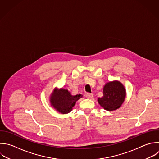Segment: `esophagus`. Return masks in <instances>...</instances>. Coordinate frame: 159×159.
<instances>
[{
  "label": "esophagus",
  "mask_w": 159,
  "mask_h": 159,
  "mask_svg": "<svg viewBox=\"0 0 159 159\" xmlns=\"http://www.w3.org/2000/svg\"><path fill=\"white\" fill-rule=\"evenodd\" d=\"M85 96H86V98H88V99H92L93 98V94H91V93H86Z\"/></svg>",
  "instance_id": "34e87169"
}]
</instances>
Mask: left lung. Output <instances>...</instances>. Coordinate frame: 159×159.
I'll return each instance as SVG.
<instances>
[{"mask_svg": "<svg viewBox=\"0 0 159 159\" xmlns=\"http://www.w3.org/2000/svg\"><path fill=\"white\" fill-rule=\"evenodd\" d=\"M125 97L124 86L117 81L109 82L103 89V96L99 98V104L106 110L112 111L120 107Z\"/></svg>", "mask_w": 159, "mask_h": 159, "instance_id": "obj_1", "label": "left lung"}]
</instances>
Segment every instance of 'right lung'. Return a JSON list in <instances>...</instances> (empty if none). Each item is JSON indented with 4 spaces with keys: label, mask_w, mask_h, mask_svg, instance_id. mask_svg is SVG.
Instances as JSON below:
<instances>
[{
    "label": "right lung",
    "mask_w": 159,
    "mask_h": 159,
    "mask_svg": "<svg viewBox=\"0 0 159 159\" xmlns=\"http://www.w3.org/2000/svg\"><path fill=\"white\" fill-rule=\"evenodd\" d=\"M82 97L81 94L72 96L70 93L65 89L60 90L55 89L50 98L51 105L59 112L66 114L71 111L76 101Z\"/></svg>",
    "instance_id": "obj_1"
}]
</instances>
